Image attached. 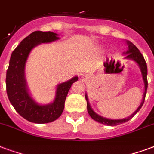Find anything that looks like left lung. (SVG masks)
<instances>
[{"label":"left lung","mask_w":154,"mask_h":154,"mask_svg":"<svg viewBox=\"0 0 154 154\" xmlns=\"http://www.w3.org/2000/svg\"><path fill=\"white\" fill-rule=\"evenodd\" d=\"M127 45L128 46V50L126 51L124 54H126L125 58L127 59H131L133 60L134 62H136L137 64H138L139 67L140 69V71H141L142 74V78H143V80H144V96H143V100H142L141 104L140 105V106L138 107V109H136V111L134 112L133 114L130 115L128 118H125V119H106V118H104V117L100 116L99 114H97V113H95L94 110L92 109L91 106H90L89 101H88V96L87 94L85 95V98H86L87 100V109H88V114L91 116L92 119H94L95 121L97 122H99L102 124H105V125L107 126H116L119 125V124H122V123H124V122H128L130 119H131L134 117V115L137 113V112L141 109L142 106L144 102V99H145V95H146V92H147V88H148V80H147V65H146V62H145V60H144V57L141 54V53L140 52L138 48H136V45H133L131 41H128L127 40Z\"/></svg>","instance_id":"8db88e82"}]
</instances>
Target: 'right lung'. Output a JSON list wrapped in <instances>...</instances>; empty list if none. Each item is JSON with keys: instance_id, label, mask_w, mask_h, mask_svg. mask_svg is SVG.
<instances>
[{"instance_id": "add662e5", "label": "right lung", "mask_w": 154, "mask_h": 154, "mask_svg": "<svg viewBox=\"0 0 154 154\" xmlns=\"http://www.w3.org/2000/svg\"><path fill=\"white\" fill-rule=\"evenodd\" d=\"M57 35L52 32H32L21 41L10 57L5 79L8 98L16 111L29 122L48 123L57 119L63 112L65 100L70 87L78 80V77L75 76L58 84L55 99L48 105L37 104L29 93L24 73L29 54L32 48L42 43L58 40Z\"/></svg>"}]
</instances>
